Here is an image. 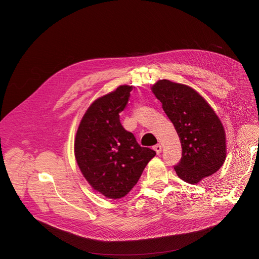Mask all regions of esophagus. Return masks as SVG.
Wrapping results in <instances>:
<instances>
[{"instance_id": "esophagus-1", "label": "esophagus", "mask_w": 259, "mask_h": 259, "mask_svg": "<svg viewBox=\"0 0 259 259\" xmlns=\"http://www.w3.org/2000/svg\"><path fill=\"white\" fill-rule=\"evenodd\" d=\"M154 150L156 151V153H157V154L161 153V145H160V144L155 145V146H154Z\"/></svg>"}]
</instances>
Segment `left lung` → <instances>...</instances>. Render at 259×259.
Returning a JSON list of instances; mask_svg holds the SVG:
<instances>
[{
    "label": "left lung",
    "instance_id": "8db88e82",
    "mask_svg": "<svg viewBox=\"0 0 259 259\" xmlns=\"http://www.w3.org/2000/svg\"><path fill=\"white\" fill-rule=\"evenodd\" d=\"M162 109L173 122L182 144V158L174 170L188 184L219 171L226 160V132L221 119L193 88L169 79L151 87Z\"/></svg>",
    "mask_w": 259,
    "mask_h": 259
}]
</instances>
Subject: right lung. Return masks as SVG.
<instances>
[{
  "instance_id": "obj_1",
  "label": "right lung",
  "mask_w": 259,
  "mask_h": 259,
  "mask_svg": "<svg viewBox=\"0 0 259 259\" xmlns=\"http://www.w3.org/2000/svg\"><path fill=\"white\" fill-rule=\"evenodd\" d=\"M132 86L121 85L95 100L81 118L74 140L78 168L95 191L107 198L127 195L155 156L141 147L134 135L119 121L128 104Z\"/></svg>"
}]
</instances>
